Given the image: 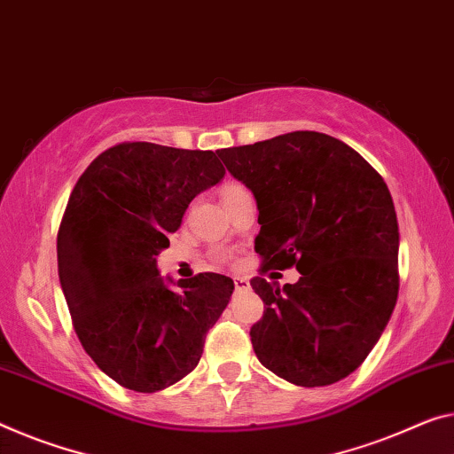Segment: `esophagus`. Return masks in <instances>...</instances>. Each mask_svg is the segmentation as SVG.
Segmentation results:
<instances>
[{"instance_id": "1", "label": "esophagus", "mask_w": 454, "mask_h": 454, "mask_svg": "<svg viewBox=\"0 0 454 454\" xmlns=\"http://www.w3.org/2000/svg\"><path fill=\"white\" fill-rule=\"evenodd\" d=\"M233 282H235V290H249V280H246V278H233Z\"/></svg>"}]
</instances>
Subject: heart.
<instances>
[{"label":"heart","mask_w":454,"mask_h":454,"mask_svg":"<svg viewBox=\"0 0 454 454\" xmlns=\"http://www.w3.org/2000/svg\"><path fill=\"white\" fill-rule=\"evenodd\" d=\"M237 191H241V186H237V184H229V186L223 188V197H227V194H233V192H237Z\"/></svg>","instance_id":"1"}]
</instances>
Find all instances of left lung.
I'll return each instance as SVG.
<instances>
[{"instance_id": "left-lung-1", "label": "left lung", "mask_w": 454, "mask_h": 454, "mask_svg": "<svg viewBox=\"0 0 454 454\" xmlns=\"http://www.w3.org/2000/svg\"><path fill=\"white\" fill-rule=\"evenodd\" d=\"M254 192L262 271L296 266V284L254 278L263 317L251 345L263 367L302 387L353 373L392 317L400 231L387 184L345 142L292 131L217 150Z\"/></svg>"}]
</instances>
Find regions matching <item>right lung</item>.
<instances>
[{
  "label": "right lung",
  "instance_id": "right-lung-1",
  "mask_svg": "<svg viewBox=\"0 0 454 454\" xmlns=\"http://www.w3.org/2000/svg\"><path fill=\"white\" fill-rule=\"evenodd\" d=\"M223 176L211 150L131 142L97 156L73 188L57 237L60 288L81 345L123 387L152 394L191 373L231 300V278L174 282L156 263L191 200Z\"/></svg>",
  "mask_w": 454,
  "mask_h": 454
}]
</instances>
